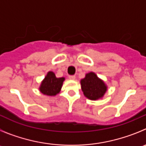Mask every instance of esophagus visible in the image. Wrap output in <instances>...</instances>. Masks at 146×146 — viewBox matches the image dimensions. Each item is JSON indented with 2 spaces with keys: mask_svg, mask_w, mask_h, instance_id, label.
<instances>
[{
  "mask_svg": "<svg viewBox=\"0 0 146 146\" xmlns=\"http://www.w3.org/2000/svg\"><path fill=\"white\" fill-rule=\"evenodd\" d=\"M69 79L72 80H74L76 79V76H69Z\"/></svg>",
  "mask_w": 146,
  "mask_h": 146,
  "instance_id": "esophagus-1",
  "label": "esophagus"
}]
</instances>
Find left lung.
I'll return each instance as SVG.
<instances>
[{
	"label": "left lung",
	"mask_w": 146,
	"mask_h": 146,
	"mask_svg": "<svg viewBox=\"0 0 146 146\" xmlns=\"http://www.w3.org/2000/svg\"><path fill=\"white\" fill-rule=\"evenodd\" d=\"M81 89L83 95L91 100H98L104 97L107 90V86L96 73L90 72L80 80Z\"/></svg>",
	"instance_id": "obj_1"
}]
</instances>
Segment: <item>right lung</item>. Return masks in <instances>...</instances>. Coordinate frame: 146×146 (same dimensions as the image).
Returning a JSON list of instances; mask_svg holds the SVG:
<instances>
[{
  "label": "right lung",
  "mask_w": 146,
  "mask_h": 146,
  "mask_svg": "<svg viewBox=\"0 0 146 146\" xmlns=\"http://www.w3.org/2000/svg\"><path fill=\"white\" fill-rule=\"evenodd\" d=\"M64 80L65 78H56L54 72L48 71L41 82L39 90L43 95L55 96L61 91Z\"/></svg>",
  "instance_id": "add662e5"
}]
</instances>
